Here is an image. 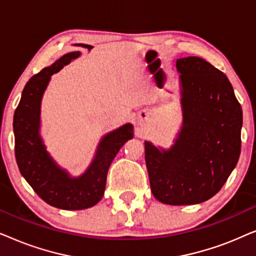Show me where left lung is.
Returning a JSON list of instances; mask_svg holds the SVG:
<instances>
[{"label":"left lung","mask_w":256,"mask_h":256,"mask_svg":"<svg viewBox=\"0 0 256 256\" xmlns=\"http://www.w3.org/2000/svg\"><path fill=\"white\" fill-rule=\"evenodd\" d=\"M183 128L169 150L146 142L150 188L168 205L199 204L218 194L241 150L242 110L230 80L199 57L180 58Z\"/></svg>","instance_id":"left-lung-1"}]
</instances>
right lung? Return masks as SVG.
Masks as SVG:
<instances>
[{
  "instance_id": "1",
  "label": "right lung",
  "mask_w": 256,
  "mask_h": 256,
  "mask_svg": "<svg viewBox=\"0 0 256 256\" xmlns=\"http://www.w3.org/2000/svg\"><path fill=\"white\" fill-rule=\"evenodd\" d=\"M79 56V51L64 54L51 66L31 76L14 115L15 156L20 174L45 202L62 210L88 208L102 198L112 160L121 146L132 138L130 124L104 136L96 158L78 178L70 177L48 156L38 132L42 96L51 76Z\"/></svg>"
}]
</instances>
